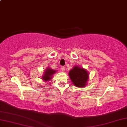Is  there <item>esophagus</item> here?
<instances>
[{
    "label": "esophagus",
    "mask_w": 127,
    "mask_h": 127,
    "mask_svg": "<svg viewBox=\"0 0 127 127\" xmlns=\"http://www.w3.org/2000/svg\"><path fill=\"white\" fill-rule=\"evenodd\" d=\"M61 69H62V70L63 72H64L65 71V67H64V66H62V68H61Z\"/></svg>",
    "instance_id": "esophagus-1"
}]
</instances>
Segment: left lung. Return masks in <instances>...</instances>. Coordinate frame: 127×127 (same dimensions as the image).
<instances>
[{
	"instance_id": "left-lung-1",
	"label": "left lung",
	"mask_w": 127,
	"mask_h": 127,
	"mask_svg": "<svg viewBox=\"0 0 127 127\" xmlns=\"http://www.w3.org/2000/svg\"><path fill=\"white\" fill-rule=\"evenodd\" d=\"M68 76L75 86L85 87L87 84L89 73L87 69L79 65H75L68 73Z\"/></svg>"
}]
</instances>
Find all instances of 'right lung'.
<instances>
[{
    "mask_svg": "<svg viewBox=\"0 0 127 127\" xmlns=\"http://www.w3.org/2000/svg\"><path fill=\"white\" fill-rule=\"evenodd\" d=\"M56 72H56L55 70L53 69L50 67H48L45 70L44 73H43L41 79L45 82L49 81L52 78L53 74H55Z\"/></svg>",
    "mask_w": 127,
    "mask_h": 127,
    "instance_id": "right-lung-1",
    "label": "right lung"
}]
</instances>
